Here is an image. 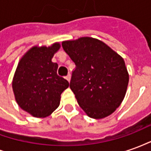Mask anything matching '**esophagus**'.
Listing matches in <instances>:
<instances>
[{"instance_id":"obj_1","label":"esophagus","mask_w":151,"mask_h":151,"mask_svg":"<svg viewBox=\"0 0 151 151\" xmlns=\"http://www.w3.org/2000/svg\"><path fill=\"white\" fill-rule=\"evenodd\" d=\"M65 78L67 79V81L69 82H70V79H71V75H70V74L69 73V74H68V75L65 77Z\"/></svg>"}]
</instances>
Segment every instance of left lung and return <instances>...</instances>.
<instances>
[{"instance_id": "8db88e82", "label": "left lung", "mask_w": 151, "mask_h": 151, "mask_svg": "<svg viewBox=\"0 0 151 151\" xmlns=\"http://www.w3.org/2000/svg\"><path fill=\"white\" fill-rule=\"evenodd\" d=\"M62 47L76 65L69 87L79 106L93 119L113 113L123 101L129 83L123 58L91 37L63 41Z\"/></svg>"}]
</instances>
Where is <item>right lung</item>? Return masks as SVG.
<instances>
[{
  "label": "right lung",
  "instance_id": "1",
  "mask_svg": "<svg viewBox=\"0 0 151 151\" xmlns=\"http://www.w3.org/2000/svg\"><path fill=\"white\" fill-rule=\"evenodd\" d=\"M60 43L34 46L19 60L12 82L18 106L38 118L48 116L58 108L60 95L69 87L67 80L57 75L58 65L52 61Z\"/></svg>",
  "mask_w": 151,
  "mask_h": 151
}]
</instances>
